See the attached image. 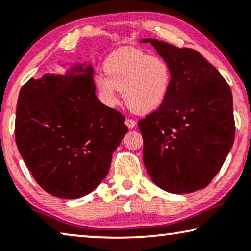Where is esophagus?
Segmentation results:
<instances>
[{
    "label": "esophagus",
    "mask_w": 251,
    "mask_h": 251,
    "mask_svg": "<svg viewBox=\"0 0 251 251\" xmlns=\"http://www.w3.org/2000/svg\"><path fill=\"white\" fill-rule=\"evenodd\" d=\"M125 123H126V126H128L129 129H133L134 126H136V121H134V120H132V119H126V121H125Z\"/></svg>",
    "instance_id": "34e87169"
}]
</instances>
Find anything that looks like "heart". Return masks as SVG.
<instances>
[{"mask_svg":"<svg viewBox=\"0 0 251 251\" xmlns=\"http://www.w3.org/2000/svg\"><path fill=\"white\" fill-rule=\"evenodd\" d=\"M105 75H97L95 86L100 100L115 106L119 90L134 113L148 114L162 106L172 86L170 64L159 56L125 47L114 50L104 62Z\"/></svg>","mask_w":251,"mask_h":251,"instance_id":"obj_1","label":"heart"}]
</instances>
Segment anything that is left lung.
Segmentation results:
<instances>
[{
    "label": "left lung",
    "mask_w": 251,
    "mask_h": 251,
    "mask_svg": "<svg viewBox=\"0 0 251 251\" xmlns=\"http://www.w3.org/2000/svg\"><path fill=\"white\" fill-rule=\"evenodd\" d=\"M140 43H151L172 70L164 104L138 123L145 168L163 190L190 194L208 186L233 146L231 89L197 50L154 38Z\"/></svg>",
    "instance_id": "left-lung-1"
}]
</instances>
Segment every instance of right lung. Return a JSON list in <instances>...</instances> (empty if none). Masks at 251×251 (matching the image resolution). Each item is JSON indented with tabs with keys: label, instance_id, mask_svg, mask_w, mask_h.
I'll use <instances>...</instances> for the list:
<instances>
[{
	"label": "right lung",
	"instance_id": "obj_1",
	"mask_svg": "<svg viewBox=\"0 0 251 251\" xmlns=\"http://www.w3.org/2000/svg\"><path fill=\"white\" fill-rule=\"evenodd\" d=\"M94 68L75 63L61 74L28 80L17 104L16 143L32 176L63 199L88 195L105 179L128 128L100 103Z\"/></svg>",
	"mask_w": 251,
	"mask_h": 251
}]
</instances>
